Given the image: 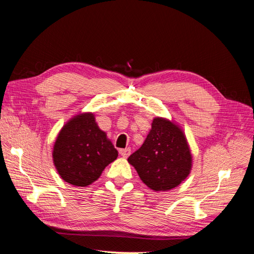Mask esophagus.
<instances>
[{
	"label": "esophagus",
	"mask_w": 254,
	"mask_h": 254,
	"mask_svg": "<svg viewBox=\"0 0 254 254\" xmlns=\"http://www.w3.org/2000/svg\"><path fill=\"white\" fill-rule=\"evenodd\" d=\"M130 152H131V150H130V148H123V149H120V155H121L123 158L129 157Z\"/></svg>",
	"instance_id": "esophagus-1"
}]
</instances>
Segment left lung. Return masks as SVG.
<instances>
[{
  "label": "left lung",
  "mask_w": 254,
  "mask_h": 254,
  "mask_svg": "<svg viewBox=\"0 0 254 254\" xmlns=\"http://www.w3.org/2000/svg\"><path fill=\"white\" fill-rule=\"evenodd\" d=\"M128 162L156 191L178 187L191 170L190 146L182 129L163 118L153 119L147 137Z\"/></svg>",
  "instance_id": "left-lung-1"
}]
</instances>
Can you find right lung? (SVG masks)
I'll return each instance as SVG.
<instances>
[{"label":"right lung","mask_w":254,"mask_h":254,"mask_svg":"<svg viewBox=\"0 0 254 254\" xmlns=\"http://www.w3.org/2000/svg\"><path fill=\"white\" fill-rule=\"evenodd\" d=\"M118 150L99 129L94 114L80 113L60 130L54 144L53 161L65 182L87 187L118 158Z\"/></svg>","instance_id":"add662e5"}]
</instances>
